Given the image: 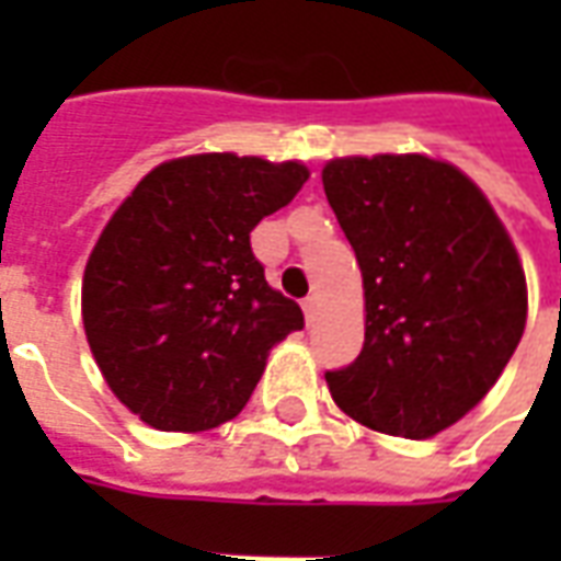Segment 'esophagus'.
I'll list each match as a JSON object with an SVG mask.
<instances>
[{
  "label": "esophagus",
  "mask_w": 561,
  "mask_h": 561,
  "mask_svg": "<svg viewBox=\"0 0 561 561\" xmlns=\"http://www.w3.org/2000/svg\"><path fill=\"white\" fill-rule=\"evenodd\" d=\"M316 309H318V297H306V300H304L306 324H312V321H316Z\"/></svg>",
  "instance_id": "1"
}]
</instances>
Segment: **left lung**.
Returning <instances> with one entry per match:
<instances>
[{
	"label": "left lung",
	"instance_id": "left-lung-1",
	"mask_svg": "<svg viewBox=\"0 0 561 561\" xmlns=\"http://www.w3.org/2000/svg\"><path fill=\"white\" fill-rule=\"evenodd\" d=\"M321 180L366 297L364 348L324 376L333 402L369 430L430 438L486 397L517 348V249L447 161L352 156L328 161Z\"/></svg>",
	"mask_w": 561,
	"mask_h": 561
}]
</instances>
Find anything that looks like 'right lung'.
I'll return each instance as SVG.
<instances>
[{
    "label": "right lung",
    "mask_w": 561,
    "mask_h": 561,
    "mask_svg": "<svg viewBox=\"0 0 561 561\" xmlns=\"http://www.w3.org/2000/svg\"><path fill=\"white\" fill-rule=\"evenodd\" d=\"M309 180L300 161L207 152L144 176L83 273V330L116 400L164 433L243 412L270 348L304 328L252 252L257 221Z\"/></svg>",
    "instance_id": "obj_1"
}]
</instances>
